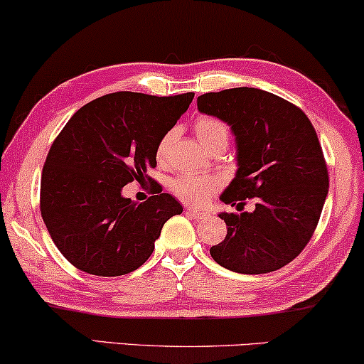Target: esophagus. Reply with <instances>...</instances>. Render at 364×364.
Wrapping results in <instances>:
<instances>
[{
  "label": "esophagus",
  "mask_w": 364,
  "mask_h": 364,
  "mask_svg": "<svg viewBox=\"0 0 364 364\" xmlns=\"http://www.w3.org/2000/svg\"><path fill=\"white\" fill-rule=\"evenodd\" d=\"M186 212L191 217H193V219H205V217L209 215V214H207V212H202L199 209H191V207H187Z\"/></svg>",
  "instance_id": "esophagus-1"
}]
</instances>
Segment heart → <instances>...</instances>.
Wrapping results in <instances>:
<instances>
[{
  "label": "heart",
  "mask_w": 364,
  "mask_h": 364,
  "mask_svg": "<svg viewBox=\"0 0 364 364\" xmlns=\"http://www.w3.org/2000/svg\"><path fill=\"white\" fill-rule=\"evenodd\" d=\"M196 135L199 139L200 145L207 152L217 145H225L229 141V127L223 120L214 119V117H200L193 125ZM176 139V130H168L162 135V139L157 144V159L160 162H165L171 155V149ZM220 182L209 176H196V173H186L172 182V192L182 202L191 205H202L210 199L212 193L219 191Z\"/></svg>",
  "instance_id": "obj_1"
}]
</instances>
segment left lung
Listing matches in <instances>:
<instances>
[{"label": "left lung", "mask_w": 364, "mask_h": 364, "mask_svg": "<svg viewBox=\"0 0 364 364\" xmlns=\"http://www.w3.org/2000/svg\"><path fill=\"white\" fill-rule=\"evenodd\" d=\"M197 108L225 122L235 136L237 172L220 196L252 212H220L228 235L212 245L217 264L240 274H266L289 264L309 242L326 200L323 149L306 113L259 88L204 93Z\"/></svg>", "instance_id": "8db88e82"}]
</instances>
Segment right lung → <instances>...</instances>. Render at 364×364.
Wrapping results in <instances>:
<instances>
[{
	"instance_id": "right-lung-1",
	"label": "right lung",
	"mask_w": 364,
	"mask_h": 364,
	"mask_svg": "<svg viewBox=\"0 0 364 364\" xmlns=\"http://www.w3.org/2000/svg\"><path fill=\"white\" fill-rule=\"evenodd\" d=\"M193 93L117 92L87 103L56 136L41 172L40 209L58 251L80 271L124 276L154 252L164 224L182 214L171 193L136 204L122 196L157 165V144Z\"/></svg>"
}]
</instances>
